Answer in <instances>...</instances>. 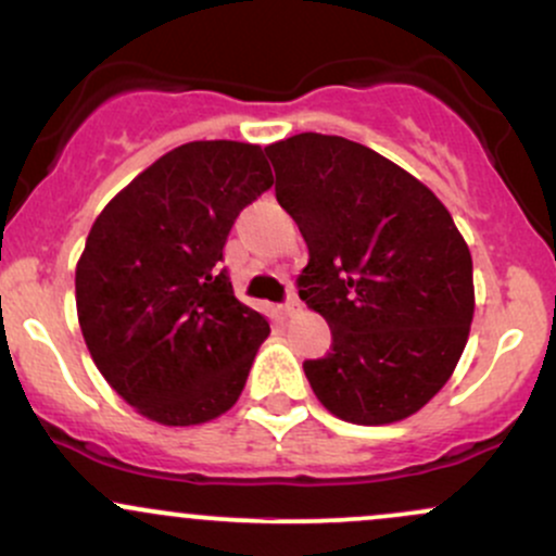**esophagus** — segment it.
Segmentation results:
<instances>
[{
	"label": "esophagus",
	"instance_id": "esophagus-1",
	"mask_svg": "<svg viewBox=\"0 0 556 556\" xmlns=\"http://www.w3.org/2000/svg\"><path fill=\"white\" fill-rule=\"evenodd\" d=\"M298 311H300L298 295H287L285 303L279 305V314H282V316H292V314H298Z\"/></svg>",
	"mask_w": 556,
	"mask_h": 556
}]
</instances>
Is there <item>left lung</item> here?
I'll return each instance as SVG.
<instances>
[{
  "label": "left lung",
  "instance_id": "8db88e82",
  "mask_svg": "<svg viewBox=\"0 0 556 556\" xmlns=\"http://www.w3.org/2000/svg\"><path fill=\"white\" fill-rule=\"evenodd\" d=\"M277 201L308 245L300 300L331 350L303 371L321 405L394 424L446 384L473 321V261L444 203L355 140L300 132L266 146Z\"/></svg>",
  "mask_w": 556,
  "mask_h": 556
}]
</instances>
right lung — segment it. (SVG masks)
I'll list each match as a JSON object with an SVG mask.
<instances>
[{
  "instance_id": "1",
  "label": "right lung",
  "mask_w": 556,
  "mask_h": 556,
  "mask_svg": "<svg viewBox=\"0 0 556 556\" xmlns=\"http://www.w3.org/2000/svg\"><path fill=\"white\" fill-rule=\"evenodd\" d=\"M271 185L261 146L193 140L93 222L75 269L80 331L140 416L195 426L238 402L269 321L235 298L222 261L235 219Z\"/></svg>"
}]
</instances>
